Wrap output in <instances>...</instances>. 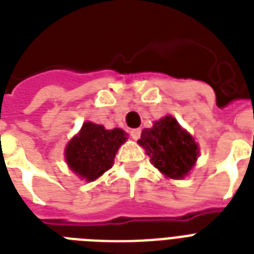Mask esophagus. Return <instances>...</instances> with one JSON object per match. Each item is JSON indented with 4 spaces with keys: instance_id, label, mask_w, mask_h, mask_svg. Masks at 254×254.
<instances>
[{
    "instance_id": "1",
    "label": "esophagus",
    "mask_w": 254,
    "mask_h": 254,
    "mask_svg": "<svg viewBox=\"0 0 254 254\" xmlns=\"http://www.w3.org/2000/svg\"><path fill=\"white\" fill-rule=\"evenodd\" d=\"M130 135H131V138L137 141V139H138L139 137H141V129H131V130H130Z\"/></svg>"
}]
</instances>
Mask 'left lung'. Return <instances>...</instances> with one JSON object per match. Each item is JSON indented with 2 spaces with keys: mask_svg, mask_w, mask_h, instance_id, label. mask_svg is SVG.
Segmentation results:
<instances>
[{
  "mask_svg": "<svg viewBox=\"0 0 254 254\" xmlns=\"http://www.w3.org/2000/svg\"><path fill=\"white\" fill-rule=\"evenodd\" d=\"M138 143L150 155L151 163L173 179L185 178L199 154L196 142L171 116L155 121L150 129H143Z\"/></svg>",
  "mask_w": 254,
  "mask_h": 254,
  "instance_id": "obj_1",
  "label": "left lung"
}]
</instances>
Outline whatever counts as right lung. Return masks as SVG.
Wrapping results in <instances>:
<instances>
[{
  "instance_id": "obj_1",
  "label": "right lung",
  "mask_w": 254,
  "mask_h": 254,
  "mask_svg": "<svg viewBox=\"0 0 254 254\" xmlns=\"http://www.w3.org/2000/svg\"><path fill=\"white\" fill-rule=\"evenodd\" d=\"M127 138V133L119 127L107 130L103 125L85 123L65 147V161L79 177L95 181L111 169L116 153Z\"/></svg>"
}]
</instances>
